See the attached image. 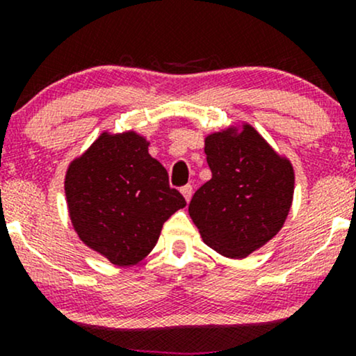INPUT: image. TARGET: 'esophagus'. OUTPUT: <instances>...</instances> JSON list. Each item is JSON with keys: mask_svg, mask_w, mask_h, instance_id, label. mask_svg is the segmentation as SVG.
<instances>
[{"mask_svg": "<svg viewBox=\"0 0 356 356\" xmlns=\"http://www.w3.org/2000/svg\"><path fill=\"white\" fill-rule=\"evenodd\" d=\"M181 192H182L184 199H186V201L189 202L191 197H192V186H191V184H187V186H184L182 189H181Z\"/></svg>", "mask_w": 356, "mask_h": 356, "instance_id": "1", "label": "esophagus"}]
</instances>
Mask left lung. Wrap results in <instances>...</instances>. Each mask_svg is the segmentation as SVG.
<instances>
[{
    "mask_svg": "<svg viewBox=\"0 0 356 356\" xmlns=\"http://www.w3.org/2000/svg\"><path fill=\"white\" fill-rule=\"evenodd\" d=\"M212 172L189 204L204 243L220 256L243 259L283 227L295 194L291 161L249 124L204 138Z\"/></svg>",
    "mask_w": 356,
    "mask_h": 356,
    "instance_id": "left-lung-1",
    "label": "left lung"
}]
</instances>
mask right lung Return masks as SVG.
Here are the masks:
<instances>
[{
    "mask_svg": "<svg viewBox=\"0 0 356 356\" xmlns=\"http://www.w3.org/2000/svg\"><path fill=\"white\" fill-rule=\"evenodd\" d=\"M136 130H108L70 162L65 175L68 216L81 243L115 266H132L152 251L162 226L186 207L164 165Z\"/></svg>",
    "mask_w": 356,
    "mask_h": 356,
    "instance_id": "right-lung-1",
    "label": "right lung"
}]
</instances>
